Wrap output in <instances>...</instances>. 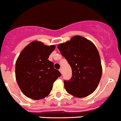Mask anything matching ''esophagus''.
<instances>
[{"label":"esophagus","mask_w":121,"mask_h":121,"mask_svg":"<svg viewBox=\"0 0 121 121\" xmlns=\"http://www.w3.org/2000/svg\"><path fill=\"white\" fill-rule=\"evenodd\" d=\"M59 72H60V73H61V74H62V73H63L62 69H59Z\"/></svg>","instance_id":"obj_1"}]
</instances>
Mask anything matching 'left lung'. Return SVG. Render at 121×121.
<instances>
[{"label": "left lung", "instance_id": "obj_1", "mask_svg": "<svg viewBox=\"0 0 121 121\" xmlns=\"http://www.w3.org/2000/svg\"><path fill=\"white\" fill-rule=\"evenodd\" d=\"M72 70V77L64 81L69 94L76 97H87L95 91L100 81L102 67L99 51L91 41L79 35L57 46Z\"/></svg>", "mask_w": 121, "mask_h": 121}]
</instances>
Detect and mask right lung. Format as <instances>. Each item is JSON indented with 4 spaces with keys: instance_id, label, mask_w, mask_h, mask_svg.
<instances>
[{
    "instance_id": "right-lung-1",
    "label": "right lung",
    "mask_w": 121,
    "mask_h": 121,
    "mask_svg": "<svg viewBox=\"0 0 121 121\" xmlns=\"http://www.w3.org/2000/svg\"><path fill=\"white\" fill-rule=\"evenodd\" d=\"M55 45L33 41L19 54L16 62L15 76L21 91L34 100L46 97L52 90L54 82L61 75L48 60Z\"/></svg>"
}]
</instances>
